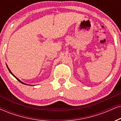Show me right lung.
Here are the masks:
<instances>
[{"label":"right lung","mask_w":121,"mask_h":121,"mask_svg":"<svg viewBox=\"0 0 121 121\" xmlns=\"http://www.w3.org/2000/svg\"><path fill=\"white\" fill-rule=\"evenodd\" d=\"M7 68H8V70H9V72H10V74H11L12 75H13V76H14V77L15 78H16L17 79V80H18V81H19V82H21V83H22V84H24V85H28V84H25V83H24V82H21V80H19V79H18V78H17L16 77V76H14V74H13V73H12V72H11V71H10V69H9V68H8V66L7 65Z\"/></svg>","instance_id":"1"}]
</instances>
